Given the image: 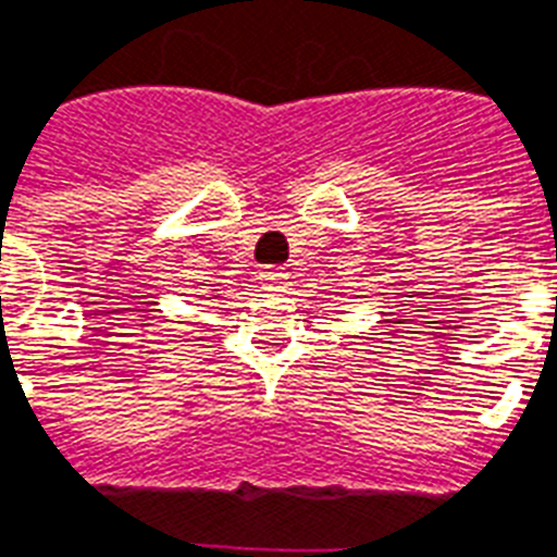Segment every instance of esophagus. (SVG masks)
<instances>
[{
	"label": "esophagus",
	"mask_w": 557,
	"mask_h": 557,
	"mask_svg": "<svg viewBox=\"0 0 557 557\" xmlns=\"http://www.w3.org/2000/svg\"><path fill=\"white\" fill-rule=\"evenodd\" d=\"M262 288H269V292H283L286 288V280L288 274L283 269H269L262 271Z\"/></svg>",
	"instance_id": "esophagus-1"
}]
</instances>
